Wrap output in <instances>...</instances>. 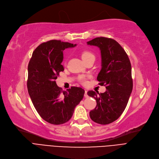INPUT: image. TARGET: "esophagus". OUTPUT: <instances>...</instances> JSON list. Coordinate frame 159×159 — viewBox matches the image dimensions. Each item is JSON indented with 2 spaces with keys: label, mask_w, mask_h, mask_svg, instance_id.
<instances>
[{
  "label": "esophagus",
  "mask_w": 159,
  "mask_h": 159,
  "mask_svg": "<svg viewBox=\"0 0 159 159\" xmlns=\"http://www.w3.org/2000/svg\"><path fill=\"white\" fill-rule=\"evenodd\" d=\"M84 97H85V98H88V95L87 91H85V92H84Z\"/></svg>",
  "instance_id": "1"
}]
</instances>
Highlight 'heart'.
<instances>
[{
	"label": "heart",
	"instance_id": "1",
	"mask_svg": "<svg viewBox=\"0 0 159 159\" xmlns=\"http://www.w3.org/2000/svg\"><path fill=\"white\" fill-rule=\"evenodd\" d=\"M81 58L82 60L85 62V61H86L89 59L95 58V56L92 52L88 51H85L81 53ZM79 80L82 84L86 85L87 84V78L84 77V76H80V77L79 78Z\"/></svg>",
	"mask_w": 159,
	"mask_h": 159
}]
</instances>
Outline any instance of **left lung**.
<instances>
[{
  "mask_svg": "<svg viewBox=\"0 0 159 159\" xmlns=\"http://www.w3.org/2000/svg\"><path fill=\"white\" fill-rule=\"evenodd\" d=\"M87 44L101 51L102 67L97 79L107 88L104 93L88 92L97 101L89 116L97 123L107 125L118 119L127 107L133 86L131 64L125 50L113 39L95 38Z\"/></svg>",
  "mask_w": 159,
  "mask_h": 159,
  "instance_id": "1",
  "label": "left lung"
}]
</instances>
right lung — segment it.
Listing matches in <instances>:
<instances>
[{
	"label": "right lung",
	"instance_id": "right-lung-1",
	"mask_svg": "<svg viewBox=\"0 0 159 159\" xmlns=\"http://www.w3.org/2000/svg\"><path fill=\"white\" fill-rule=\"evenodd\" d=\"M76 45L55 39L44 42L34 51L28 66L27 88L32 102L41 118L53 125L70 120L84 97L82 88L62 91L55 81L64 70L63 51Z\"/></svg>",
	"mask_w": 159,
	"mask_h": 159
}]
</instances>
